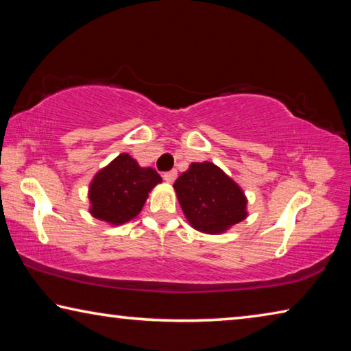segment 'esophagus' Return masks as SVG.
<instances>
[{"mask_svg":"<svg viewBox=\"0 0 351 351\" xmlns=\"http://www.w3.org/2000/svg\"><path fill=\"white\" fill-rule=\"evenodd\" d=\"M176 170H170V171H165V173L162 175L164 176V180L165 181H167L169 184H171V182H173L175 180H176Z\"/></svg>","mask_w":351,"mask_h":351,"instance_id":"obj_1","label":"esophagus"}]
</instances>
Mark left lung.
<instances>
[{"instance_id": "obj_1", "label": "left lung", "mask_w": 351, "mask_h": 351, "mask_svg": "<svg viewBox=\"0 0 351 351\" xmlns=\"http://www.w3.org/2000/svg\"><path fill=\"white\" fill-rule=\"evenodd\" d=\"M173 187L187 221L199 232L223 234L247 217L245 192L213 162H192Z\"/></svg>"}]
</instances>
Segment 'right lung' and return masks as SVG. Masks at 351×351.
<instances>
[{
	"label": "right lung",
	"mask_w": 351,
	"mask_h": 351,
	"mask_svg": "<svg viewBox=\"0 0 351 351\" xmlns=\"http://www.w3.org/2000/svg\"><path fill=\"white\" fill-rule=\"evenodd\" d=\"M161 176L152 167H141L128 153H121L100 169L90 184V213L97 219L121 226L139 215Z\"/></svg>",
	"instance_id": "1"
}]
</instances>
